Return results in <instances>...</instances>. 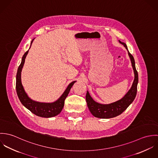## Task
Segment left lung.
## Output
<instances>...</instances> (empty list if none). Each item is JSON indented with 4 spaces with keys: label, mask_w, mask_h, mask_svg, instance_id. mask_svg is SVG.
Wrapping results in <instances>:
<instances>
[{
    "label": "left lung",
    "mask_w": 158,
    "mask_h": 158,
    "mask_svg": "<svg viewBox=\"0 0 158 158\" xmlns=\"http://www.w3.org/2000/svg\"><path fill=\"white\" fill-rule=\"evenodd\" d=\"M119 43L124 45L128 52L133 69L135 73V79L131 89L120 100L108 105H103L95 102L90 97L88 91L86 95L88 106L91 114L95 117L100 118H110L115 117L123 113L134 101L137 94V86L138 83V73L136 70L135 61L133 55L129 52L125 43L119 41Z\"/></svg>",
    "instance_id": "obj_1"
}]
</instances>
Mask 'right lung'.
Returning a JSON list of instances; mask_svg holds the SVG:
<instances>
[{"label": "right lung", "mask_w": 158, "mask_h": 158, "mask_svg": "<svg viewBox=\"0 0 158 158\" xmlns=\"http://www.w3.org/2000/svg\"><path fill=\"white\" fill-rule=\"evenodd\" d=\"M33 40L34 39L31 41V45ZM28 53V50H27L23 55L21 63L18 68L16 74V89L18 96L23 105L34 114L45 118L56 116L62 111L64 105V100L68 97L71 88L76 81L71 82L62 95L56 101L53 103H41L31 100L25 92L21 82V71L25 63V59Z\"/></svg>", "instance_id": "add662e5"}]
</instances>
